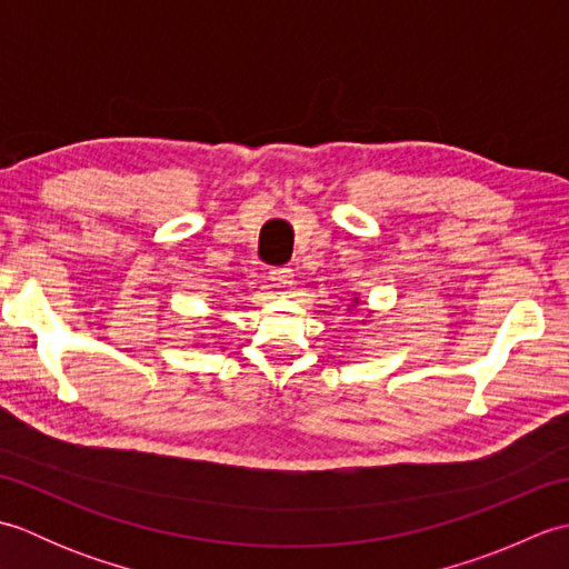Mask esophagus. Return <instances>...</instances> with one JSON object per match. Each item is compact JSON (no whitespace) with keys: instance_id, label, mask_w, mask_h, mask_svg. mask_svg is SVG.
Returning a JSON list of instances; mask_svg holds the SVG:
<instances>
[{"instance_id":"1","label":"esophagus","mask_w":569,"mask_h":569,"mask_svg":"<svg viewBox=\"0 0 569 569\" xmlns=\"http://www.w3.org/2000/svg\"><path fill=\"white\" fill-rule=\"evenodd\" d=\"M271 281L276 288H281V291H286V288L293 286V271L291 269H273L271 271Z\"/></svg>"}]
</instances>
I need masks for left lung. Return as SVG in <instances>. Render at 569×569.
I'll return each instance as SVG.
<instances>
[{"mask_svg":"<svg viewBox=\"0 0 569 569\" xmlns=\"http://www.w3.org/2000/svg\"><path fill=\"white\" fill-rule=\"evenodd\" d=\"M359 306V296H352L349 298V306H347V310H355Z\"/></svg>","mask_w":569,"mask_h":569,"instance_id":"left-lung-1","label":"left lung"}]
</instances>
